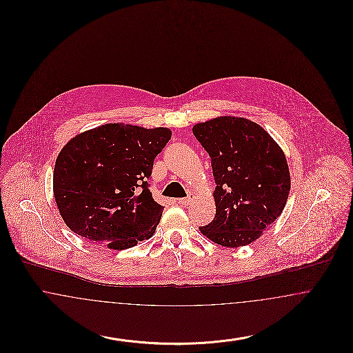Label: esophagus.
<instances>
[{
    "label": "esophagus",
    "mask_w": 353,
    "mask_h": 353,
    "mask_svg": "<svg viewBox=\"0 0 353 353\" xmlns=\"http://www.w3.org/2000/svg\"><path fill=\"white\" fill-rule=\"evenodd\" d=\"M193 197L192 196H188V197H184V199H180L179 200V203H181V205H190L192 202H193Z\"/></svg>",
    "instance_id": "obj_1"
}]
</instances>
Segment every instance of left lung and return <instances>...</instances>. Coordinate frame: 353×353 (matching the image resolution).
Instances as JSON below:
<instances>
[{"instance_id": "obj_1", "label": "left lung", "mask_w": 353, "mask_h": 353, "mask_svg": "<svg viewBox=\"0 0 353 353\" xmlns=\"http://www.w3.org/2000/svg\"><path fill=\"white\" fill-rule=\"evenodd\" d=\"M193 134L210 156L217 185L216 216L200 232L226 248L252 243L285 209L291 184L285 153L248 119H212Z\"/></svg>"}]
</instances>
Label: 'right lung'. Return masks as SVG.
<instances>
[{
    "mask_svg": "<svg viewBox=\"0 0 353 353\" xmlns=\"http://www.w3.org/2000/svg\"><path fill=\"white\" fill-rule=\"evenodd\" d=\"M170 136L163 127L114 123L71 139L52 176L57 206L68 228L114 250L151 238L164 206L153 200L148 180Z\"/></svg>",
    "mask_w": 353,
    "mask_h": 353,
    "instance_id": "obj_1",
    "label": "right lung"
}]
</instances>
